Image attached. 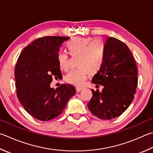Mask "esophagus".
<instances>
[{"mask_svg": "<svg viewBox=\"0 0 153 153\" xmlns=\"http://www.w3.org/2000/svg\"><path fill=\"white\" fill-rule=\"evenodd\" d=\"M84 88L83 87H76V91L78 92V91H80L81 90H82Z\"/></svg>", "mask_w": 153, "mask_h": 153, "instance_id": "esophagus-1", "label": "esophagus"}]
</instances>
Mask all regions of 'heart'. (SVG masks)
<instances>
[{
    "mask_svg": "<svg viewBox=\"0 0 153 153\" xmlns=\"http://www.w3.org/2000/svg\"><path fill=\"white\" fill-rule=\"evenodd\" d=\"M68 53L71 57L78 56L77 66L66 75L65 80L69 84L82 85L89 74H95L100 69L105 57V47L99 39L92 37H74L65 45ZM58 65L61 69L68 68L69 57L64 52H59L57 55Z\"/></svg>",
    "mask_w": 153,
    "mask_h": 153,
    "instance_id": "heart-1",
    "label": "heart"
}]
</instances>
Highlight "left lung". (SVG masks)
<instances>
[{
	"mask_svg": "<svg viewBox=\"0 0 153 153\" xmlns=\"http://www.w3.org/2000/svg\"><path fill=\"white\" fill-rule=\"evenodd\" d=\"M104 47V63L91 80L104 88L101 92L91 90L88 107L96 117L111 120L120 116L134 100L138 71L131 51L123 41L110 37Z\"/></svg>",
	"mask_w": 153,
	"mask_h": 153,
	"instance_id": "obj_1",
	"label": "left lung"
}]
</instances>
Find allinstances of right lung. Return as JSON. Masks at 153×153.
<instances>
[{"mask_svg": "<svg viewBox=\"0 0 153 153\" xmlns=\"http://www.w3.org/2000/svg\"><path fill=\"white\" fill-rule=\"evenodd\" d=\"M69 37L47 36L38 38L25 48L15 68L16 96L30 115L49 121L63 112L76 88L62 84L50 87L53 77L62 76L57 55L60 46Z\"/></svg>", "mask_w": 153, "mask_h": 153, "instance_id": "1", "label": "right lung"}]
</instances>
